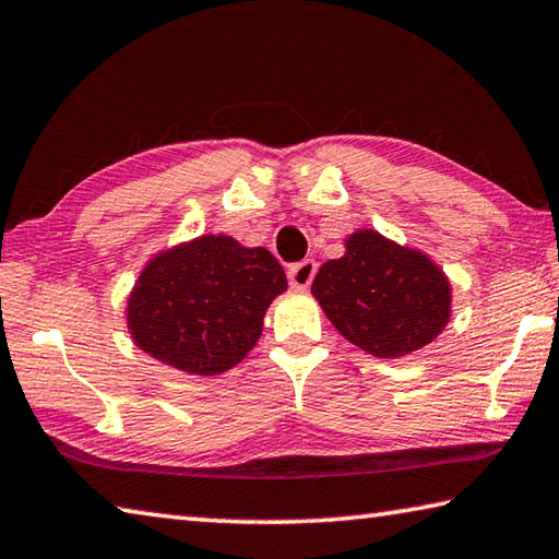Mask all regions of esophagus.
Instances as JSON below:
<instances>
[{
	"mask_svg": "<svg viewBox=\"0 0 559 559\" xmlns=\"http://www.w3.org/2000/svg\"><path fill=\"white\" fill-rule=\"evenodd\" d=\"M314 274H317V262L301 260L297 264H292L287 277H289V285L295 289H307L311 285V280H314Z\"/></svg>",
	"mask_w": 559,
	"mask_h": 559,
	"instance_id": "1",
	"label": "esophagus"
}]
</instances>
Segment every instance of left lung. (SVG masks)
Wrapping results in <instances>:
<instances>
[{"mask_svg": "<svg viewBox=\"0 0 559 559\" xmlns=\"http://www.w3.org/2000/svg\"><path fill=\"white\" fill-rule=\"evenodd\" d=\"M311 295L341 336L378 358L432 344L452 317L447 274L370 228L348 235L344 258L321 264Z\"/></svg>", "mask_w": 559, "mask_h": 559, "instance_id": "left-lung-1", "label": "left lung"}]
</instances>
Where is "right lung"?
<instances>
[{
    "label": "right lung",
    "instance_id": "1",
    "mask_svg": "<svg viewBox=\"0 0 559 559\" xmlns=\"http://www.w3.org/2000/svg\"><path fill=\"white\" fill-rule=\"evenodd\" d=\"M285 289L270 250L201 235L146 262L127 301V329L164 366L221 376L258 344L264 311Z\"/></svg>",
    "mask_w": 559,
    "mask_h": 559
}]
</instances>
